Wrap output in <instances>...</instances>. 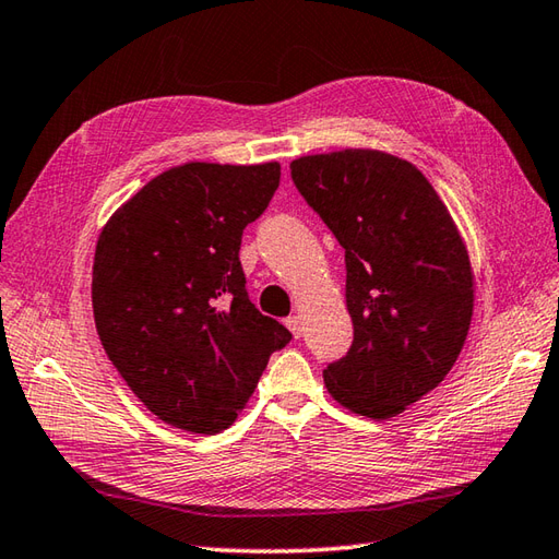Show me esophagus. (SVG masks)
Instances as JSON below:
<instances>
[{"instance_id": "34e87169", "label": "esophagus", "mask_w": 559, "mask_h": 559, "mask_svg": "<svg viewBox=\"0 0 559 559\" xmlns=\"http://www.w3.org/2000/svg\"><path fill=\"white\" fill-rule=\"evenodd\" d=\"M284 323H287V328L292 330V335H294V337H301V333H304V323H301V318H299V316H289L287 321H284Z\"/></svg>"}]
</instances>
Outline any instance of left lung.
Listing matches in <instances>:
<instances>
[{"mask_svg":"<svg viewBox=\"0 0 559 559\" xmlns=\"http://www.w3.org/2000/svg\"><path fill=\"white\" fill-rule=\"evenodd\" d=\"M306 204L345 248L355 337L323 379L364 417L403 413L443 381L473 316V272L451 214L419 170L381 152L292 162Z\"/></svg>","mask_w":559,"mask_h":559,"instance_id":"left-lung-1","label":"left lung"}]
</instances>
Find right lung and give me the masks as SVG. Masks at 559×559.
<instances>
[{"mask_svg": "<svg viewBox=\"0 0 559 559\" xmlns=\"http://www.w3.org/2000/svg\"><path fill=\"white\" fill-rule=\"evenodd\" d=\"M280 164H186L110 216L94 260L96 330L130 391L166 425L216 435L292 333L250 301L243 229L267 210Z\"/></svg>", "mask_w": 559, "mask_h": 559, "instance_id": "obj_1", "label": "right lung"}]
</instances>
